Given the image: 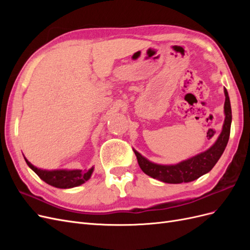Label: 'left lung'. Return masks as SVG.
<instances>
[{
  "mask_svg": "<svg viewBox=\"0 0 250 250\" xmlns=\"http://www.w3.org/2000/svg\"><path fill=\"white\" fill-rule=\"evenodd\" d=\"M224 95L225 120L222 131L213 146L207 151H204V152H201L176 165H158L151 163L147 158L140 154L138 151L133 150L134 154L137 155L138 163L142 171L147 174L148 176L161 180L163 183L181 184L190 183V181L199 178L203 174L213 169L216 163L219 161V158L221 157L222 153L224 152L230 133L231 107L229 93L226 88H224Z\"/></svg>",
  "mask_w": 250,
  "mask_h": 250,
  "instance_id": "obj_1",
  "label": "left lung"
}]
</instances>
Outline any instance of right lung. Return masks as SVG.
I'll return each mask as SVG.
<instances>
[{
    "label": "right lung",
    "instance_id": "add662e5",
    "mask_svg": "<svg viewBox=\"0 0 250 250\" xmlns=\"http://www.w3.org/2000/svg\"><path fill=\"white\" fill-rule=\"evenodd\" d=\"M25 161L27 165L31 168L37 175L48 185L59 188H70L74 187H78L87 181L92 176L94 167L90 168L88 171L82 170H42L36 168L29 163L26 157Z\"/></svg>",
    "mask_w": 250,
    "mask_h": 250
}]
</instances>
